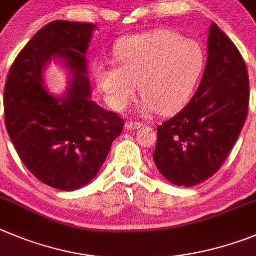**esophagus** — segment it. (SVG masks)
<instances>
[{
	"mask_svg": "<svg viewBox=\"0 0 256 256\" xmlns=\"http://www.w3.org/2000/svg\"><path fill=\"white\" fill-rule=\"evenodd\" d=\"M142 126V122H136V121H128L125 124V128L128 130H136V128H140Z\"/></svg>",
	"mask_w": 256,
	"mask_h": 256,
	"instance_id": "esophagus-1",
	"label": "esophagus"
}]
</instances>
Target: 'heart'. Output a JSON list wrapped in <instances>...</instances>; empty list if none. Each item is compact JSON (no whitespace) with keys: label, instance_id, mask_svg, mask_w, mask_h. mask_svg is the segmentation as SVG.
<instances>
[{"label":"heart","instance_id":"b5f03b06","mask_svg":"<svg viewBox=\"0 0 256 256\" xmlns=\"http://www.w3.org/2000/svg\"><path fill=\"white\" fill-rule=\"evenodd\" d=\"M116 56L118 65L100 64L94 70L116 111L135 100L139 84L144 114H176L188 104L206 68L202 44L168 29L128 36L118 44Z\"/></svg>","mask_w":256,"mask_h":256}]
</instances>
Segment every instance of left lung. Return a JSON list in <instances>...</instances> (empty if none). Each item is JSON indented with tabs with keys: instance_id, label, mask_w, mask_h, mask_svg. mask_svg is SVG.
<instances>
[{
	"instance_id": "left-lung-1",
	"label": "left lung",
	"mask_w": 256,
	"mask_h": 256,
	"mask_svg": "<svg viewBox=\"0 0 256 256\" xmlns=\"http://www.w3.org/2000/svg\"><path fill=\"white\" fill-rule=\"evenodd\" d=\"M248 100L245 61L213 22L196 93L182 111L156 128L153 158L160 174L174 185L191 188L218 172L245 125Z\"/></svg>"
}]
</instances>
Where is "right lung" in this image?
Returning a JSON list of instances; mask_svg holds the SVG:
<instances>
[{
	"mask_svg": "<svg viewBox=\"0 0 256 256\" xmlns=\"http://www.w3.org/2000/svg\"><path fill=\"white\" fill-rule=\"evenodd\" d=\"M96 25L57 20L16 57L4 86V124L26 168L62 191L88 185L100 172L124 120L90 100L86 50ZM57 58L70 70L68 93L46 92L42 71Z\"/></svg>",
	"mask_w": 256,
	"mask_h": 256,
	"instance_id": "1",
	"label": "right lung"
}]
</instances>
